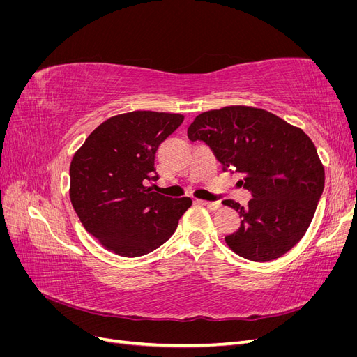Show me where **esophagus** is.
Listing matches in <instances>:
<instances>
[{"mask_svg": "<svg viewBox=\"0 0 357 357\" xmlns=\"http://www.w3.org/2000/svg\"><path fill=\"white\" fill-rule=\"evenodd\" d=\"M197 202H198V204H201V205H204V207L210 208V210H218V208L220 207V205H222L219 201H214V202H211V201H204V199H198Z\"/></svg>", "mask_w": 357, "mask_h": 357, "instance_id": "34e87169", "label": "esophagus"}]
</instances>
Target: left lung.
I'll return each mask as SVG.
<instances>
[{
	"mask_svg": "<svg viewBox=\"0 0 357 357\" xmlns=\"http://www.w3.org/2000/svg\"><path fill=\"white\" fill-rule=\"evenodd\" d=\"M188 137L207 144L225 171L241 172L240 185L253 197L247 207L225 201L241 218L226 244L255 262L287 253L308 229L325 188V169L310 137L273 113L245 105L198 114Z\"/></svg>",
	"mask_w": 357,
	"mask_h": 357,
	"instance_id": "left-lung-1",
	"label": "left lung"
}]
</instances>
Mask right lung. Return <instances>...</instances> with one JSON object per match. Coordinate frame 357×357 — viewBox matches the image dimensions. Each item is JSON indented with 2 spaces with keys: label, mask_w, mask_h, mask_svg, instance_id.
Segmentation results:
<instances>
[{
  "label": "right lung",
  "mask_w": 357,
  "mask_h": 357,
  "mask_svg": "<svg viewBox=\"0 0 357 357\" xmlns=\"http://www.w3.org/2000/svg\"><path fill=\"white\" fill-rule=\"evenodd\" d=\"M181 114L131 112L107 119L86 138L70 165V198L84 229L125 257L143 256L177 229L192 199L171 198L147 186L156 181L159 144Z\"/></svg>",
  "instance_id": "1"
}]
</instances>
